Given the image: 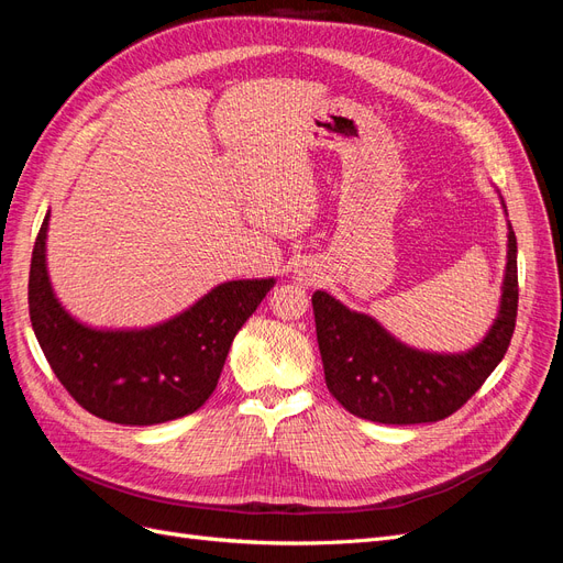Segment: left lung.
Returning <instances> with one entry per match:
<instances>
[{
	"label": "left lung",
	"instance_id": "left-lung-1",
	"mask_svg": "<svg viewBox=\"0 0 563 563\" xmlns=\"http://www.w3.org/2000/svg\"><path fill=\"white\" fill-rule=\"evenodd\" d=\"M517 236L507 234V267L498 319L465 354H432L401 345L376 319L347 310L327 291L312 296L323 376L331 395L356 418L383 424L437 422L484 385L509 347L517 323Z\"/></svg>",
	"mask_w": 563,
	"mask_h": 563
}]
</instances>
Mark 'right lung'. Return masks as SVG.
Returning a JSON list of instances; mask_svg holds the SVG:
<instances>
[{
  "label": "right lung",
  "mask_w": 563,
  "mask_h": 563,
  "mask_svg": "<svg viewBox=\"0 0 563 563\" xmlns=\"http://www.w3.org/2000/svg\"><path fill=\"white\" fill-rule=\"evenodd\" d=\"M48 213L32 249L30 321L51 371L96 418L157 424L195 413L218 385L232 340L275 279L216 286L190 310L143 331H96L67 314L46 275Z\"/></svg>",
  "instance_id": "obj_1"
}]
</instances>
